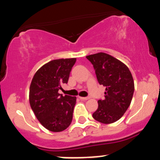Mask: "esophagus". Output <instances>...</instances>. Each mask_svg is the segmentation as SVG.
Masks as SVG:
<instances>
[{
	"instance_id": "obj_1",
	"label": "esophagus",
	"mask_w": 160,
	"mask_h": 160,
	"mask_svg": "<svg viewBox=\"0 0 160 160\" xmlns=\"http://www.w3.org/2000/svg\"><path fill=\"white\" fill-rule=\"evenodd\" d=\"M82 101H86V100H88L89 99V97H78Z\"/></svg>"
}]
</instances>
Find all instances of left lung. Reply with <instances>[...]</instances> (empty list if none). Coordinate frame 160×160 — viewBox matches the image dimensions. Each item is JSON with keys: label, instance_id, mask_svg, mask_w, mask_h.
Wrapping results in <instances>:
<instances>
[{"label": "left lung", "instance_id": "obj_1", "mask_svg": "<svg viewBox=\"0 0 160 160\" xmlns=\"http://www.w3.org/2000/svg\"><path fill=\"white\" fill-rule=\"evenodd\" d=\"M86 58L93 65L98 83L106 87L104 98L98 100V108L92 114L102 123L118 121L131 103L134 82L126 65L104 52L90 55Z\"/></svg>", "mask_w": 160, "mask_h": 160}]
</instances>
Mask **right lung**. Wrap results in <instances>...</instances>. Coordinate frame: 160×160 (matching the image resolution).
Segmentation results:
<instances>
[{
  "instance_id": "add662e5",
  "label": "right lung",
  "mask_w": 160,
  "mask_h": 160,
  "mask_svg": "<svg viewBox=\"0 0 160 160\" xmlns=\"http://www.w3.org/2000/svg\"><path fill=\"white\" fill-rule=\"evenodd\" d=\"M76 59H55L35 73L30 87V107L41 124L52 132H60L71 124L76 97L59 94L68 83Z\"/></svg>"
}]
</instances>
